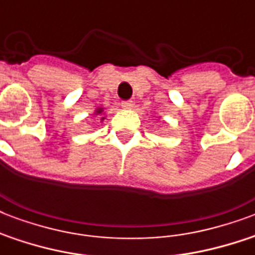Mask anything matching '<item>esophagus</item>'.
Instances as JSON below:
<instances>
[{
    "mask_svg": "<svg viewBox=\"0 0 255 255\" xmlns=\"http://www.w3.org/2000/svg\"><path fill=\"white\" fill-rule=\"evenodd\" d=\"M132 106H133V102H132V100H123V102H122V107H123L124 110H129V108H132Z\"/></svg>",
    "mask_w": 255,
    "mask_h": 255,
    "instance_id": "esophagus-1",
    "label": "esophagus"
}]
</instances>
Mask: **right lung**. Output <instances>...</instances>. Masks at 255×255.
I'll use <instances>...</instances> for the list:
<instances>
[{
    "instance_id": "add662e5",
    "label": "right lung",
    "mask_w": 255,
    "mask_h": 255,
    "mask_svg": "<svg viewBox=\"0 0 255 255\" xmlns=\"http://www.w3.org/2000/svg\"><path fill=\"white\" fill-rule=\"evenodd\" d=\"M102 112V108H98V111H96V114H100Z\"/></svg>"
}]
</instances>
